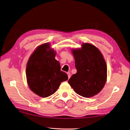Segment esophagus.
Instances as JSON below:
<instances>
[{
	"label": "esophagus",
	"instance_id": "esophagus-1",
	"mask_svg": "<svg viewBox=\"0 0 130 130\" xmlns=\"http://www.w3.org/2000/svg\"><path fill=\"white\" fill-rule=\"evenodd\" d=\"M67 74H68V79H69L70 78V75H71V74H70V72H68L67 73Z\"/></svg>",
	"mask_w": 130,
	"mask_h": 130
}]
</instances>
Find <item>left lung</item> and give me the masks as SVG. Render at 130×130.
<instances>
[{
	"mask_svg": "<svg viewBox=\"0 0 130 130\" xmlns=\"http://www.w3.org/2000/svg\"><path fill=\"white\" fill-rule=\"evenodd\" d=\"M77 72L68 81L78 95L85 98L95 96L107 81V65L101 52L94 45L82 44L81 48L72 49Z\"/></svg>",
	"mask_w": 130,
	"mask_h": 130,
	"instance_id": "1",
	"label": "left lung"
}]
</instances>
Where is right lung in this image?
<instances>
[{
  "label": "right lung",
  "mask_w": 130,
  "mask_h": 130,
  "mask_svg": "<svg viewBox=\"0 0 130 130\" xmlns=\"http://www.w3.org/2000/svg\"><path fill=\"white\" fill-rule=\"evenodd\" d=\"M56 52L49 42L35 49L26 66V78L29 89L36 95L45 98L57 90L61 83L68 77L61 70L60 63L55 59Z\"/></svg>",
  "instance_id": "1"
}]
</instances>
